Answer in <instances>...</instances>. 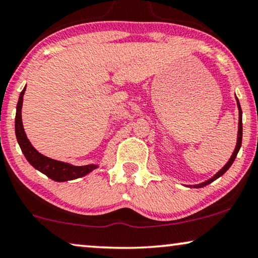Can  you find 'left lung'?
Segmentation results:
<instances>
[{
	"mask_svg": "<svg viewBox=\"0 0 258 258\" xmlns=\"http://www.w3.org/2000/svg\"><path fill=\"white\" fill-rule=\"evenodd\" d=\"M237 105H238V108H239V123H238V139H237V146H236V149H234V151H233V153H232V156H231L230 161L227 162V163H226V165H225V167H224L223 169H221V170H219V172H217V174L214 175L213 177L210 178V180H207L206 182H202V183H200V184L194 185L195 188H202V187H205V185H207V184L212 183V182H213V181H216L217 178H219L221 175H224L225 172L227 171V169H229V168L231 167V165H232V163L234 162V159H236V157H237V153H238V151H239L240 146H242V136H243L242 109H240V105H239V101H238V99H237Z\"/></svg>",
	"mask_w": 258,
	"mask_h": 258,
	"instance_id": "obj_1",
	"label": "left lung"
}]
</instances>
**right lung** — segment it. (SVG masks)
I'll return each mask as SVG.
<instances>
[{"instance_id": "1", "label": "right lung", "mask_w": 258, "mask_h": 258, "mask_svg": "<svg viewBox=\"0 0 258 258\" xmlns=\"http://www.w3.org/2000/svg\"><path fill=\"white\" fill-rule=\"evenodd\" d=\"M26 87L21 91L20 97H19L18 106H16V115H15V135L18 139L19 145H20L21 151L25 155V157L29 162L32 167H34L42 174H45L47 177L56 182H64L75 180V178L83 177L94 169L97 168V165L89 164L82 165V167H75L69 163H64L56 161V159H51L46 156L39 153L29 142L27 136H26L24 125H22L21 119V108H22V101H24Z\"/></svg>"}]
</instances>
